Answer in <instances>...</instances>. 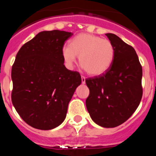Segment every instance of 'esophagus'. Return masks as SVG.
Returning <instances> with one entry per match:
<instances>
[{
  "mask_svg": "<svg viewBox=\"0 0 156 156\" xmlns=\"http://www.w3.org/2000/svg\"><path fill=\"white\" fill-rule=\"evenodd\" d=\"M81 82L83 84L86 83V78L84 76H81Z\"/></svg>",
  "mask_w": 156,
  "mask_h": 156,
  "instance_id": "obj_1",
  "label": "esophagus"
}]
</instances>
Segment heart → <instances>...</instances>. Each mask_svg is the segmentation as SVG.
Instances as JSON below:
<instances>
[{
  "mask_svg": "<svg viewBox=\"0 0 156 156\" xmlns=\"http://www.w3.org/2000/svg\"><path fill=\"white\" fill-rule=\"evenodd\" d=\"M67 67H72L79 56V63L86 72L98 76L109 69L114 62L115 50L111 41L91 34H80L62 48Z\"/></svg>",
  "mask_w": 156,
  "mask_h": 156,
  "instance_id": "heart-1",
  "label": "heart"
}]
</instances>
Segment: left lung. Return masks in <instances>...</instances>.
Here are the masks:
<instances>
[{
	"label": "left lung",
	"mask_w": 156,
	"mask_h": 156,
	"mask_svg": "<svg viewBox=\"0 0 156 156\" xmlns=\"http://www.w3.org/2000/svg\"><path fill=\"white\" fill-rule=\"evenodd\" d=\"M115 50L104 73L86 79V105L92 120L104 128L122 124L136 110L142 97V67L134 48L114 34H106Z\"/></svg>",
	"instance_id": "8db88e82"
}]
</instances>
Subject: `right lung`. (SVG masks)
I'll return each instance as SVG.
<instances>
[{
	"label": "right lung",
	"mask_w": 156,
	"mask_h": 156,
	"mask_svg": "<svg viewBox=\"0 0 156 156\" xmlns=\"http://www.w3.org/2000/svg\"><path fill=\"white\" fill-rule=\"evenodd\" d=\"M73 35L59 30L39 32L19 50L12 68V101L28 125L51 130L63 122L81 77L64 66L62 48Z\"/></svg>",
	"instance_id": "obj_1"
}]
</instances>
